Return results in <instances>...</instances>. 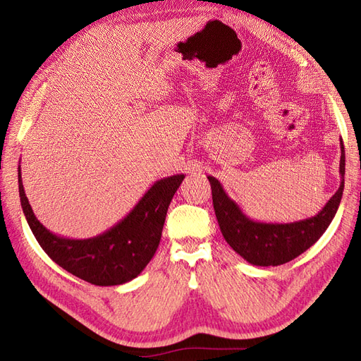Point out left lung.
Here are the masks:
<instances>
[{"instance_id": "1", "label": "left lung", "mask_w": 361, "mask_h": 361, "mask_svg": "<svg viewBox=\"0 0 361 361\" xmlns=\"http://www.w3.org/2000/svg\"><path fill=\"white\" fill-rule=\"evenodd\" d=\"M341 187L314 216L293 223H262L251 220L239 204L228 197L223 185L207 176L212 188L214 211L227 244L248 264L277 267L298 257L324 235L342 200L345 187V147L341 140Z\"/></svg>"}]
</instances>
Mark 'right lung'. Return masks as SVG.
Masks as SVG:
<instances>
[{
    "label": "right lung",
    "mask_w": 361,
    "mask_h": 361,
    "mask_svg": "<svg viewBox=\"0 0 361 361\" xmlns=\"http://www.w3.org/2000/svg\"><path fill=\"white\" fill-rule=\"evenodd\" d=\"M183 174L157 180L123 220L89 239H69L49 232L32 212L18 167L19 197L27 223L45 253L71 274L96 286H116L135 279L154 257L164 221Z\"/></svg>",
    "instance_id": "add662e5"
}]
</instances>
